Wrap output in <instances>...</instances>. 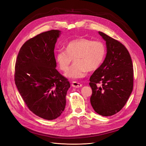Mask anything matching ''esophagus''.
<instances>
[{
	"instance_id": "esophagus-1",
	"label": "esophagus",
	"mask_w": 146,
	"mask_h": 146,
	"mask_svg": "<svg viewBox=\"0 0 146 146\" xmlns=\"http://www.w3.org/2000/svg\"><path fill=\"white\" fill-rule=\"evenodd\" d=\"M72 86L74 88H80L82 86V84L76 82H72Z\"/></svg>"
}]
</instances>
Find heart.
<instances>
[{"label":"heart","mask_w":146,"mask_h":146,"mask_svg":"<svg viewBox=\"0 0 146 146\" xmlns=\"http://www.w3.org/2000/svg\"><path fill=\"white\" fill-rule=\"evenodd\" d=\"M66 50L60 49L56 54L58 66L66 71L72 58L74 63L64 74L68 78L78 80L85 77L87 71H95L103 62L105 56L104 44L99 41L78 38L69 42Z\"/></svg>","instance_id":"heart-1"}]
</instances>
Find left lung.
Returning a JSON list of instances; mask_svg holds the SVG:
<instances>
[{"mask_svg": "<svg viewBox=\"0 0 146 146\" xmlns=\"http://www.w3.org/2000/svg\"><path fill=\"white\" fill-rule=\"evenodd\" d=\"M98 34L106 42L107 54L90 78V103L96 112L107 117L119 112L127 102L133 90L134 70L125 46L104 33Z\"/></svg>", "mask_w": 146, "mask_h": 146, "instance_id": "1", "label": "left lung"}]
</instances>
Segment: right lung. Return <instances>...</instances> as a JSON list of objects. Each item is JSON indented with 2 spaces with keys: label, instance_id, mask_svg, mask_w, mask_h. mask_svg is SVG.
I'll list each match as a JSON object with an SVG mask.
<instances>
[{
  "label": "right lung",
  "instance_id": "right-lung-1",
  "mask_svg": "<svg viewBox=\"0 0 146 146\" xmlns=\"http://www.w3.org/2000/svg\"><path fill=\"white\" fill-rule=\"evenodd\" d=\"M59 30L42 33L27 41L15 62V83L29 109L46 120L61 115L70 82L58 72L54 49Z\"/></svg>",
  "mask_w": 146,
  "mask_h": 146
}]
</instances>
